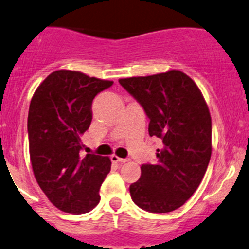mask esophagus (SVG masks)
I'll return each instance as SVG.
<instances>
[{
    "mask_svg": "<svg viewBox=\"0 0 249 249\" xmlns=\"http://www.w3.org/2000/svg\"><path fill=\"white\" fill-rule=\"evenodd\" d=\"M110 159H111V161H113V162H121V164H122V162L128 161L127 159H124V158H119L117 156H115V154H114V156L110 157Z\"/></svg>",
    "mask_w": 249,
    "mask_h": 249,
    "instance_id": "esophagus-1",
    "label": "esophagus"
}]
</instances>
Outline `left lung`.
Masks as SVG:
<instances>
[{
  "label": "left lung",
  "mask_w": 249,
  "mask_h": 249,
  "mask_svg": "<svg viewBox=\"0 0 249 249\" xmlns=\"http://www.w3.org/2000/svg\"><path fill=\"white\" fill-rule=\"evenodd\" d=\"M149 119V136L159 138L157 162L143 164L129 186L133 202L149 213L178 209L194 195L211 157V117L202 92L178 70L119 81Z\"/></svg>",
  "instance_id": "1"
}]
</instances>
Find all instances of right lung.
<instances>
[{
	"instance_id": "add662e5",
	"label": "right lung",
	"mask_w": 249,
	"mask_h": 249,
	"mask_svg": "<svg viewBox=\"0 0 249 249\" xmlns=\"http://www.w3.org/2000/svg\"><path fill=\"white\" fill-rule=\"evenodd\" d=\"M114 82L58 70L39 85L28 111L29 156L34 176L53 205L85 213L100 203L110 171L108 157L81 156V136L92 120V101Z\"/></svg>"
}]
</instances>
